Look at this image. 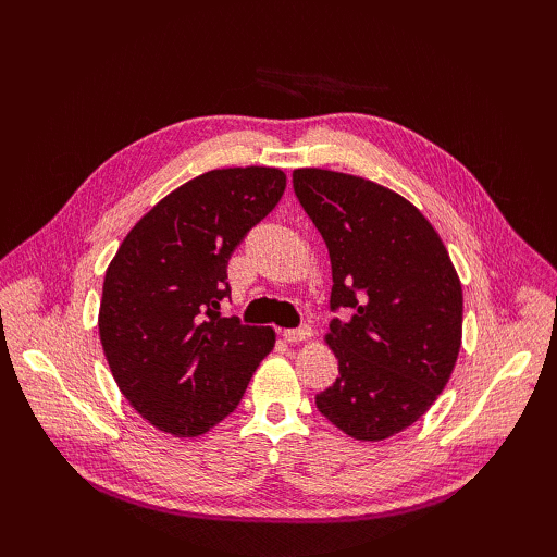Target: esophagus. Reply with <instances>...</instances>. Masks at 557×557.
Listing matches in <instances>:
<instances>
[{"instance_id": "obj_1", "label": "esophagus", "mask_w": 557, "mask_h": 557, "mask_svg": "<svg viewBox=\"0 0 557 557\" xmlns=\"http://www.w3.org/2000/svg\"><path fill=\"white\" fill-rule=\"evenodd\" d=\"M311 336V327L305 325V327H297V330H285L283 332V339L288 344H299V342H307Z\"/></svg>"}]
</instances>
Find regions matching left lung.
Wrapping results in <instances>:
<instances>
[{
  "label": "left lung",
  "instance_id": "obj_1",
  "mask_svg": "<svg viewBox=\"0 0 557 557\" xmlns=\"http://www.w3.org/2000/svg\"><path fill=\"white\" fill-rule=\"evenodd\" d=\"M293 188L332 262L325 342L339 379L315 395L332 425L383 442L413 425L446 387L462 344V285L440 234L411 201L360 176L293 172Z\"/></svg>",
  "mask_w": 557,
  "mask_h": 557
}]
</instances>
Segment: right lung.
I'll list each match as a JSON object with an SVG mask.
<instances>
[{
	"instance_id": "1",
	"label": "right lung",
	"mask_w": 557,
	"mask_h": 557,
	"mask_svg": "<svg viewBox=\"0 0 557 557\" xmlns=\"http://www.w3.org/2000/svg\"><path fill=\"white\" fill-rule=\"evenodd\" d=\"M285 190L276 166L201 174L160 199L111 260L99 339L132 409L174 436L221 423L274 348L272 327L223 318L227 262Z\"/></svg>"
}]
</instances>
